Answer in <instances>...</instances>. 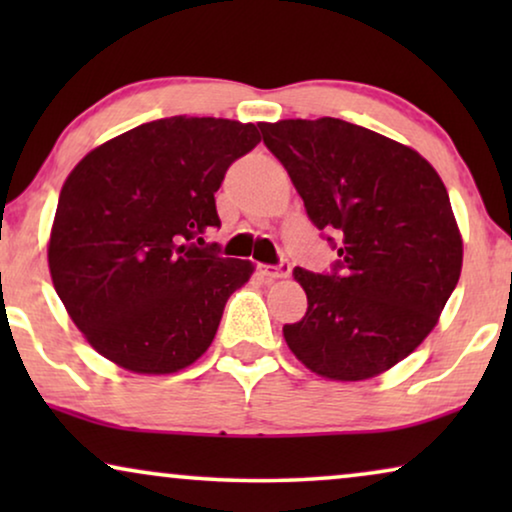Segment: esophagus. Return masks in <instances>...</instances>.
Instances as JSON below:
<instances>
[{
	"label": "esophagus",
	"instance_id": "obj_1",
	"mask_svg": "<svg viewBox=\"0 0 512 512\" xmlns=\"http://www.w3.org/2000/svg\"><path fill=\"white\" fill-rule=\"evenodd\" d=\"M261 272H263V277H268V279H282L291 272V265L286 261L277 263V265H261Z\"/></svg>",
	"mask_w": 512,
	"mask_h": 512
}]
</instances>
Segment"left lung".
Listing matches in <instances>:
<instances>
[{
    "instance_id": "1",
    "label": "left lung",
    "mask_w": 512,
    "mask_h": 512,
    "mask_svg": "<svg viewBox=\"0 0 512 512\" xmlns=\"http://www.w3.org/2000/svg\"><path fill=\"white\" fill-rule=\"evenodd\" d=\"M338 261L293 270L307 312L286 345L328 380H368L415 352L461 275V235L438 172L417 151L340 118L261 123Z\"/></svg>"
}]
</instances>
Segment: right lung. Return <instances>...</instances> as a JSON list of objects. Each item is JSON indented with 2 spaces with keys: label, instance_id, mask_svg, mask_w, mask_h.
Here are the masks:
<instances>
[{
  "label": "right lung",
  "instance_id": "obj_1",
  "mask_svg": "<svg viewBox=\"0 0 512 512\" xmlns=\"http://www.w3.org/2000/svg\"><path fill=\"white\" fill-rule=\"evenodd\" d=\"M261 142L254 123L172 116L90 151L60 191L48 244L53 286L104 359L144 375L191 366L212 345L249 261L202 235L214 193Z\"/></svg>",
  "mask_w": 512,
  "mask_h": 512
}]
</instances>
